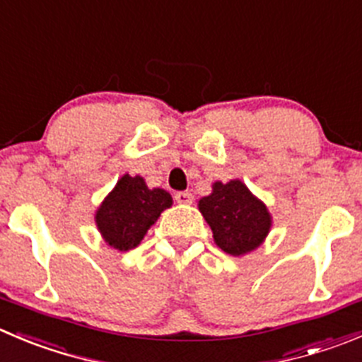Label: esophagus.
<instances>
[{"instance_id": "esophagus-1", "label": "esophagus", "mask_w": 362, "mask_h": 362, "mask_svg": "<svg viewBox=\"0 0 362 362\" xmlns=\"http://www.w3.org/2000/svg\"><path fill=\"white\" fill-rule=\"evenodd\" d=\"M174 199L177 204H192V202H194V195H192L190 192H177V194L174 195Z\"/></svg>"}]
</instances>
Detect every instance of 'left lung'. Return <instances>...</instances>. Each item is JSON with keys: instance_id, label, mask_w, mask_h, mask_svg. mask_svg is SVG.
Masks as SVG:
<instances>
[{"instance_id": "8db88e82", "label": "left lung", "mask_w": 362, "mask_h": 362, "mask_svg": "<svg viewBox=\"0 0 362 362\" xmlns=\"http://www.w3.org/2000/svg\"><path fill=\"white\" fill-rule=\"evenodd\" d=\"M199 211L213 230L216 247L230 256H245L263 245L272 229V215L240 179L215 181L211 194L197 202Z\"/></svg>"}]
</instances>
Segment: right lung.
Masks as SVG:
<instances>
[{
    "label": "right lung",
    "instance_id": "1",
    "mask_svg": "<svg viewBox=\"0 0 362 362\" xmlns=\"http://www.w3.org/2000/svg\"><path fill=\"white\" fill-rule=\"evenodd\" d=\"M172 206L163 188H149L142 175L124 174L95 209V226L106 245L126 252L140 245L151 226Z\"/></svg>",
    "mask_w": 362,
    "mask_h": 362
}]
</instances>
